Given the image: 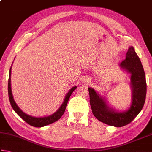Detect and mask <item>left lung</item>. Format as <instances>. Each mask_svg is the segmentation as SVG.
Listing matches in <instances>:
<instances>
[{"label":"left lung","mask_w":152,"mask_h":152,"mask_svg":"<svg viewBox=\"0 0 152 152\" xmlns=\"http://www.w3.org/2000/svg\"><path fill=\"white\" fill-rule=\"evenodd\" d=\"M119 66L131 74L132 103L127 111L119 112L110 108L104 98L100 96L93 89L88 88L90 105L93 115L100 121L116 127L130 124L137 117L143 108L146 95L145 72L133 47L129 48L125 59L119 64Z\"/></svg>","instance_id":"left-lung-1"}]
</instances>
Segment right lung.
<instances>
[{
	"label": "right lung",
	"instance_id": "right-lung-1",
	"mask_svg": "<svg viewBox=\"0 0 152 152\" xmlns=\"http://www.w3.org/2000/svg\"><path fill=\"white\" fill-rule=\"evenodd\" d=\"M11 69H12V66L10 67V72H9L8 91V96H9L10 102L11 106L12 108L14 109V110L17 113V114L20 116V117L23 119L25 122H27L28 124H29L30 125L33 126V127H44V126L51 124H52V123H54L57 121V120H59V119L61 118V116L63 115L64 111H65L67 103H68V101H69V99L70 98L71 94H72V92L76 89L77 87L74 86L73 88H72L69 90V91L66 93L65 97H64L63 104H61L60 108L58 109L56 112L53 113L52 115H49V116H46V117H43V118L32 117V116L28 115L23 112L18 107V106L16 104L15 102L14 101V97H13L12 93V89H11Z\"/></svg>",
	"mask_w": 152,
	"mask_h": 152
}]
</instances>
